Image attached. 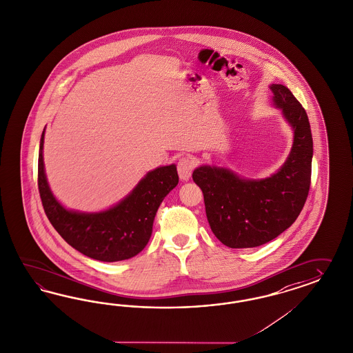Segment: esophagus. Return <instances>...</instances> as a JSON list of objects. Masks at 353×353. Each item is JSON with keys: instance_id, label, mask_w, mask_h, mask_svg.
Listing matches in <instances>:
<instances>
[{"instance_id": "1", "label": "esophagus", "mask_w": 353, "mask_h": 353, "mask_svg": "<svg viewBox=\"0 0 353 353\" xmlns=\"http://www.w3.org/2000/svg\"><path fill=\"white\" fill-rule=\"evenodd\" d=\"M195 167V161L192 158H181L177 164V171L182 181H189L192 177V170Z\"/></svg>"}]
</instances>
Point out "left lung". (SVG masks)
Masks as SVG:
<instances>
[{
  "instance_id": "obj_1",
  "label": "left lung",
  "mask_w": 353,
  "mask_h": 353,
  "mask_svg": "<svg viewBox=\"0 0 353 353\" xmlns=\"http://www.w3.org/2000/svg\"><path fill=\"white\" fill-rule=\"evenodd\" d=\"M272 105L292 130L289 157L264 179H248L230 168L204 164L192 172L202 189L205 214L216 238L230 248L267 243L289 229L307 201L313 141L305 110L288 86L270 84Z\"/></svg>"
}]
</instances>
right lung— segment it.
Segmentation results:
<instances>
[{
  "mask_svg": "<svg viewBox=\"0 0 353 353\" xmlns=\"http://www.w3.org/2000/svg\"><path fill=\"white\" fill-rule=\"evenodd\" d=\"M43 137L39 150V192L48 219L64 241L83 255L114 263L139 254L149 242L163 199L179 183L176 164L149 171L118 203L103 211L70 210L54 195L43 164Z\"/></svg>",
  "mask_w": 353,
  "mask_h": 353,
  "instance_id": "obj_1",
  "label": "right lung"
}]
</instances>
